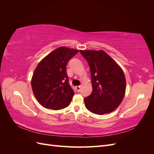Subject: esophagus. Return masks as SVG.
I'll list each match as a JSON object with an SVG mask.
<instances>
[{
	"mask_svg": "<svg viewBox=\"0 0 154 154\" xmlns=\"http://www.w3.org/2000/svg\"><path fill=\"white\" fill-rule=\"evenodd\" d=\"M76 88L77 91L79 92V91H80V89H81V86H76Z\"/></svg>",
	"mask_w": 154,
	"mask_h": 154,
	"instance_id": "34e87169",
	"label": "esophagus"
}]
</instances>
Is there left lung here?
<instances>
[{
	"mask_svg": "<svg viewBox=\"0 0 154 154\" xmlns=\"http://www.w3.org/2000/svg\"><path fill=\"white\" fill-rule=\"evenodd\" d=\"M91 70L92 91L84 99L91 112L110 113L122 103L125 94L126 80L123 70L104 51L80 50Z\"/></svg>",
	"mask_w": 154,
	"mask_h": 154,
	"instance_id": "obj_1",
	"label": "left lung"
}]
</instances>
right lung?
Here are the masks:
<instances>
[{"instance_id":"1","label":"right lung","mask_w":154,"mask_h":154,"mask_svg":"<svg viewBox=\"0 0 154 154\" xmlns=\"http://www.w3.org/2000/svg\"><path fill=\"white\" fill-rule=\"evenodd\" d=\"M79 51L60 47L40 62L32 74L31 87L38 103L46 109L60 110L71 103L74 92L69 83L66 66Z\"/></svg>"}]
</instances>
